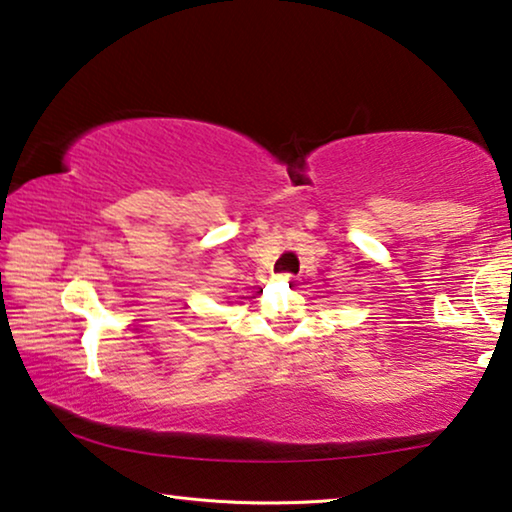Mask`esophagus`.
Returning a JSON list of instances; mask_svg holds the SVG:
<instances>
[{"instance_id": "obj_1", "label": "esophagus", "mask_w": 512, "mask_h": 512, "mask_svg": "<svg viewBox=\"0 0 512 512\" xmlns=\"http://www.w3.org/2000/svg\"><path fill=\"white\" fill-rule=\"evenodd\" d=\"M280 280H285V282H294V280H296V276H292V273H282Z\"/></svg>"}]
</instances>
